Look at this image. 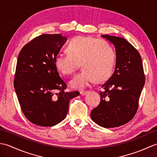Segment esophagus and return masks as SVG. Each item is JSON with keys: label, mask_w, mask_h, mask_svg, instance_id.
I'll return each instance as SVG.
<instances>
[{"label": "esophagus", "mask_w": 157, "mask_h": 157, "mask_svg": "<svg viewBox=\"0 0 157 157\" xmlns=\"http://www.w3.org/2000/svg\"><path fill=\"white\" fill-rule=\"evenodd\" d=\"M79 93H80V95H81V96H84V95H86V94H87V93H88V91L82 90V91L79 92Z\"/></svg>", "instance_id": "1"}]
</instances>
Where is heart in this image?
<instances>
[{
	"mask_svg": "<svg viewBox=\"0 0 157 157\" xmlns=\"http://www.w3.org/2000/svg\"><path fill=\"white\" fill-rule=\"evenodd\" d=\"M67 54L56 56V68L63 75L82 71L70 82L73 88H84L89 83L105 82L111 77L116 63L114 48L107 42L92 36H76L66 46Z\"/></svg>",
	"mask_w": 157,
	"mask_h": 157,
	"instance_id": "heart-1",
	"label": "heart"
}]
</instances>
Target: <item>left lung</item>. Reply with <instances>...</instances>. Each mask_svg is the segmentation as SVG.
<instances>
[{
  "label": "left lung",
  "instance_id": "left-lung-1",
  "mask_svg": "<svg viewBox=\"0 0 157 157\" xmlns=\"http://www.w3.org/2000/svg\"><path fill=\"white\" fill-rule=\"evenodd\" d=\"M115 47L116 65L112 76L102 85L101 102L91 118L105 128L125 124L134 117L145 83L141 56L125 39L102 35Z\"/></svg>",
  "mask_w": 157,
  "mask_h": 157
}]
</instances>
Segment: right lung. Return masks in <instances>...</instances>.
I'll return each mask as SVG.
<instances>
[{
  "label": "right lung",
  "mask_w": 157,
  "mask_h": 157,
  "mask_svg": "<svg viewBox=\"0 0 157 157\" xmlns=\"http://www.w3.org/2000/svg\"><path fill=\"white\" fill-rule=\"evenodd\" d=\"M67 41L61 34H42L25 44L17 62L14 88L20 106L29 121L51 127L66 117L69 103L79 94L65 92L55 60Z\"/></svg>",
  "instance_id": "add662e5"
}]
</instances>
